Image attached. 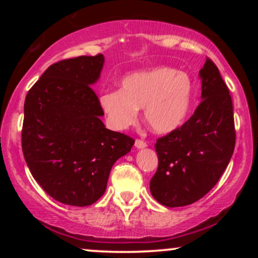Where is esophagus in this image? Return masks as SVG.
Returning <instances> with one entry per match:
<instances>
[{"mask_svg": "<svg viewBox=\"0 0 258 258\" xmlns=\"http://www.w3.org/2000/svg\"><path fill=\"white\" fill-rule=\"evenodd\" d=\"M135 147L138 148V149H143V148L147 147V142H144L143 139H136Z\"/></svg>", "mask_w": 258, "mask_h": 258, "instance_id": "1", "label": "esophagus"}]
</instances>
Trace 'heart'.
I'll return each mask as SVG.
<instances>
[{"label": "heart", "instance_id": "heart-1", "mask_svg": "<svg viewBox=\"0 0 258 258\" xmlns=\"http://www.w3.org/2000/svg\"><path fill=\"white\" fill-rule=\"evenodd\" d=\"M193 96V82L186 74L160 67L128 75L121 90L104 92L99 103L114 128L132 126L139 109H144V119L153 131L170 133L185 121Z\"/></svg>", "mask_w": 258, "mask_h": 258}]
</instances>
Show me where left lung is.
I'll list each match as a JSON object with an SVG mask.
<instances>
[{"label": "left lung", "mask_w": 258, "mask_h": 258, "mask_svg": "<svg viewBox=\"0 0 258 258\" xmlns=\"http://www.w3.org/2000/svg\"><path fill=\"white\" fill-rule=\"evenodd\" d=\"M199 74L200 104L190 119L155 144L159 166L150 191L167 207L190 205L205 197L223 174L235 148L232 97L220 70L207 58Z\"/></svg>", "instance_id": "1"}]
</instances>
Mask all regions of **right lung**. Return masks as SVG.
Listing matches in <instances>:
<instances>
[{
    "label": "right lung",
    "instance_id": "obj_1",
    "mask_svg": "<svg viewBox=\"0 0 258 258\" xmlns=\"http://www.w3.org/2000/svg\"><path fill=\"white\" fill-rule=\"evenodd\" d=\"M103 54L52 64L29 90L24 103L22 148L29 170L49 197L72 206H88L104 194L117 159L135 139L105 128L92 86Z\"/></svg>",
    "mask_w": 258,
    "mask_h": 258
}]
</instances>
